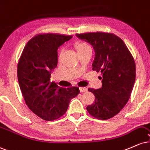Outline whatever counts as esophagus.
<instances>
[{
	"label": "esophagus",
	"instance_id": "1",
	"mask_svg": "<svg viewBox=\"0 0 150 150\" xmlns=\"http://www.w3.org/2000/svg\"><path fill=\"white\" fill-rule=\"evenodd\" d=\"M80 91L81 92H86L87 91V88L86 87H81L80 88Z\"/></svg>",
	"mask_w": 150,
	"mask_h": 150
}]
</instances>
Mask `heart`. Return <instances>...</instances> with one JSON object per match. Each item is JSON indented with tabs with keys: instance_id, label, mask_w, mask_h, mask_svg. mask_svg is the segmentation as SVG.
I'll list each match as a JSON object with an SVG mask.
<instances>
[{
	"instance_id": "obj_1",
	"label": "heart",
	"mask_w": 150,
	"mask_h": 150,
	"mask_svg": "<svg viewBox=\"0 0 150 150\" xmlns=\"http://www.w3.org/2000/svg\"><path fill=\"white\" fill-rule=\"evenodd\" d=\"M88 47H89L88 45H86V44H85V43H80L78 45V47H77V50H78V51H79V50H83V49L88 48ZM62 52H63V50H62L61 54L62 53Z\"/></svg>"
}]
</instances>
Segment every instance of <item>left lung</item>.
<instances>
[{
	"label": "left lung",
	"instance_id": "obj_1",
	"mask_svg": "<svg viewBox=\"0 0 150 150\" xmlns=\"http://www.w3.org/2000/svg\"><path fill=\"white\" fill-rule=\"evenodd\" d=\"M76 36L93 46V70L102 74V87L88 88L96 100L86 109L93 117L107 120L117 115L129 100L135 80L134 59L124 42L114 33L92 32Z\"/></svg>",
	"mask_w": 150,
	"mask_h": 150
}]
</instances>
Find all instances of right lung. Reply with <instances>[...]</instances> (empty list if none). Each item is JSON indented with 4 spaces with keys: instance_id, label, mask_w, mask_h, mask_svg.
<instances>
[{
    "instance_id": "1",
    "label": "right lung",
    "mask_w": 150,
    "mask_h": 150,
    "mask_svg": "<svg viewBox=\"0 0 150 150\" xmlns=\"http://www.w3.org/2000/svg\"><path fill=\"white\" fill-rule=\"evenodd\" d=\"M72 36L40 33L24 47L17 65V78L28 107L45 121H54L65 114L78 87L60 88L50 81L51 72L57 64V49Z\"/></svg>"
}]
</instances>
